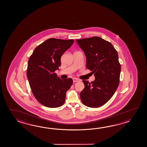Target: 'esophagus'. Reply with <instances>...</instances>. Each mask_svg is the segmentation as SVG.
Listing matches in <instances>:
<instances>
[{"mask_svg": "<svg viewBox=\"0 0 147 147\" xmlns=\"http://www.w3.org/2000/svg\"><path fill=\"white\" fill-rule=\"evenodd\" d=\"M73 81H74V82H78L79 81V80H78V79H77V78H73Z\"/></svg>", "mask_w": 147, "mask_h": 147, "instance_id": "esophagus-1", "label": "esophagus"}]
</instances>
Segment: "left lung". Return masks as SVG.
Segmentation results:
<instances>
[{"label": "left lung", "mask_w": 147, "mask_h": 147, "mask_svg": "<svg viewBox=\"0 0 147 147\" xmlns=\"http://www.w3.org/2000/svg\"><path fill=\"white\" fill-rule=\"evenodd\" d=\"M86 57V66L94 74L95 80L84 84L80 96L82 103L98 108L113 97L120 82L121 66L118 55L113 45L99 37L76 40Z\"/></svg>", "instance_id": "obj_1"}]
</instances>
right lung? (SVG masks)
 <instances>
[{
  "label": "right lung",
  "mask_w": 147,
  "mask_h": 147,
  "mask_svg": "<svg viewBox=\"0 0 147 147\" xmlns=\"http://www.w3.org/2000/svg\"><path fill=\"white\" fill-rule=\"evenodd\" d=\"M72 39L50 38L34 49L29 60L27 76L32 92L44 106L57 108L65 103L71 78L61 79L55 71L61 66V57L74 44Z\"/></svg>",
  "instance_id": "1"
}]
</instances>
